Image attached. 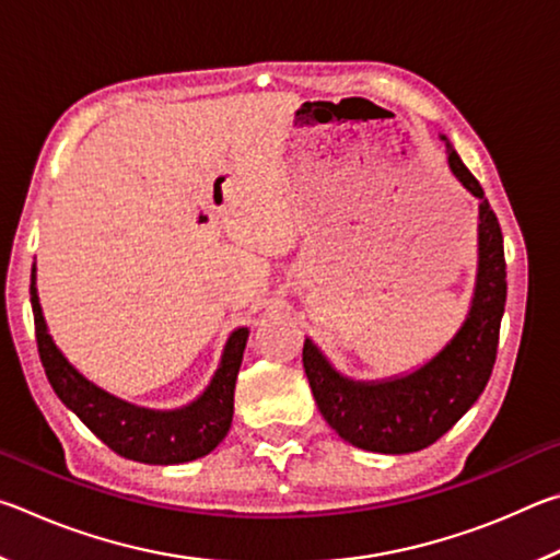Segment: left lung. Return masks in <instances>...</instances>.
Listing matches in <instances>:
<instances>
[{
    "label": "left lung",
    "mask_w": 560,
    "mask_h": 560,
    "mask_svg": "<svg viewBox=\"0 0 560 560\" xmlns=\"http://www.w3.org/2000/svg\"><path fill=\"white\" fill-rule=\"evenodd\" d=\"M442 140H447L442 136ZM454 177L479 200V269L469 314L430 363L390 381H350L306 338L303 368L324 420L353 447L407 454L438 442L479 400L494 371L506 306L504 236L479 179L447 143Z\"/></svg>",
    "instance_id": "8db88e82"
}]
</instances>
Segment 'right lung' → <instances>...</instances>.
<instances>
[{"label":"right lung","mask_w":560,"mask_h":560,"mask_svg":"<svg viewBox=\"0 0 560 560\" xmlns=\"http://www.w3.org/2000/svg\"><path fill=\"white\" fill-rule=\"evenodd\" d=\"M32 311L36 346L54 393L120 457L143 464H183L205 457L226 438L234 415V385L249 328H236L226 340L212 383L195 402L179 410H148L101 390L63 358L46 330L36 293V269H32Z\"/></svg>","instance_id":"obj_1"}]
</instances>
